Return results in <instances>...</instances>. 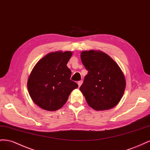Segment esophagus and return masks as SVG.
Returning a JSON list of instances; mask_svg holds the SVG:
<instances>
[{
    "mask_svg": "<svg viewBox=\"0 0 150 150\" xmlns=\"http://www.w3.org/2000/svg\"><path fill=\"white\" fill-rule=\"evenodd\" d=\"M82 83H83V81H82V80H81V81H78V86H79V88L81 86V84H82Z\"/></svg>",
    "mask_w": 150,
    "mask_h": 150,
    "instance_id": "obj_1",
    "label": "esophagus"
}]
</instances>
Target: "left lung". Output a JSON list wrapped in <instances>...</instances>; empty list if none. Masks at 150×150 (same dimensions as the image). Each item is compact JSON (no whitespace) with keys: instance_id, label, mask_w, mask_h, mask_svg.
<instances>
[{"instance_id":"8db88e82","label":"left lung","mask_w":150,"mask_h":150,"mask_svg":"<svg viewBox=\"0 0 150 150\" xmlns=\"http://www.w3.org/2000/svg\"><path fill=\"white\" fill-rule=\"evenodd\" d=\"M81 59L88 72L79 89L89 106L97 111L115 107L126 87L119 66L106 54L93 50L81 52Z\"/></svg>"}]
</instances>
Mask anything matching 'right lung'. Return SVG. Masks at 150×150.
I'll return each instance as SVG.
<instances>
[{
    "label": "right lung",
    "instance_id": "right-lung-1",
    "mask_svg": "<svg viewBox=\"0 0 150 150\" xmlns=\"http://www.w3.org/2000/svg\"><path fill=\"white\" fill-rule=\"evenodd\" d=\"M72 52H56L38 61L29 77L28 88L30 98L38 106L47 111L61 108L72 90L78 85L70 79L71 71L67 63Z\"/></svg>",
    "mask_w": 150,
    "mask_h": 150
}]
</instances>
